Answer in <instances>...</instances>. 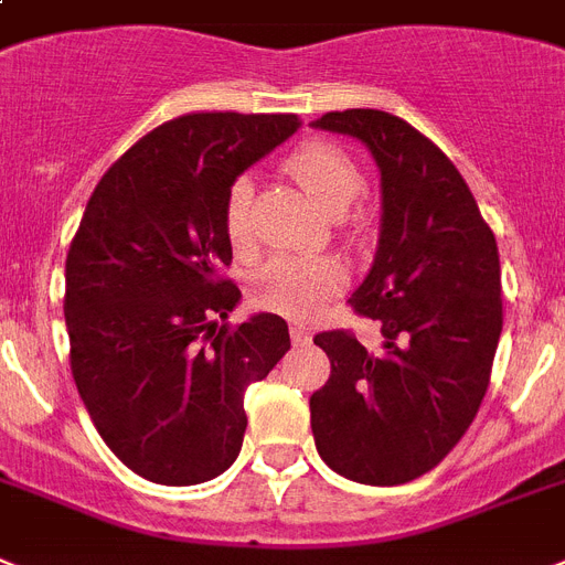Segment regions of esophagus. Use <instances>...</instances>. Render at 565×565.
<instances>
[{
  "mask_svg": "<svg viewBox=\"0 0 565 565\" xmlns=\"http://www.w3.org/2000/svg\"><path fill=\"white\" fill-rule=\"evenodd\" d=\"M290 339H292V345H307L313 337H310L305 328H298L296 324V328H290Z\"/></svg>",
  "mask_w": 565,
  "mask_h": 565,
  "instance_id": "1",
  "label": "esophagus"
}]
</instances>
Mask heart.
<instances>
[{"mask_svg":"<svg viewBox=\"0 0 565 565\" xmlns=\"http://www.w3.org/2000/svg\"><path fill=\"white\" fill-rule=\"evenodd\" d=\"M287 168L298 185L305 188L328 214H342L348 205H354L365 185L354 159L330 141L301 145L287 159ZM223 226H226V237L237 255H249L255 249L249 177L235 179L228 188ZM342 287H345V269L339 260L324 258V255H316V258L281 255L260 269L252 284V296H255V305L264 310H273L287 319H310Z\"/></svg>","mask_w":565,"mask_h":565,"instance_id":"obj_1","label":"heart"}]
</instances>
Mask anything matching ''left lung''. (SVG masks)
<instances>
[{"label":"left lung","instance_id":"obj_1","mask_svg":"<svg viewBox=\"0 0 565 565\" xmlns=\"http://www.w3.org/2000/svg\"><path fill=\"white\" fill-rule=\"evenodd\" d=\"M313 127L360 139L380 168L377 255L351 296L377 319L383 354L348 330L313 339L330 377L310 397L316 449L360 484H406L461 441L488 392L502 333L497 237L441 148L383 109L324 113Z\"/></svg>","mask_w":565,"mask_h":565}]
</instances>
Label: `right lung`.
<instances>
[{
    "instance_id": "obj_1",
    "label": "right lung",
    "mask_w": 565,
    "mask_h": 565,
    "mask_svg": "<svg viewBox=\"0 0 565 565\" xmlns=\"http://www.w3.org/2000/svg\"><path fill=\"white\" fill-rule=\"evenodd\" d=\"M301 127L296 116L191 113L164 121L92 191L66 255L72 374L92 424L156 484L235 465L243 392L290 351L281 316L220 324L241 290L223 226L228 188Z\"/></svg>"
}]
</instances>
